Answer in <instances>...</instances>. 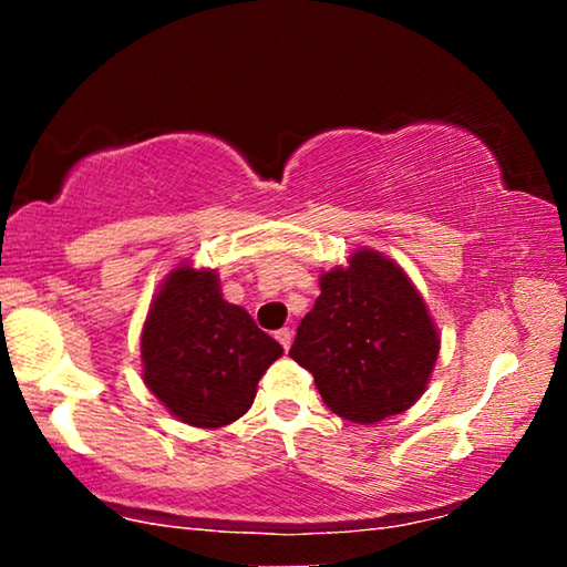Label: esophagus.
Segmentation results:
<instances>
[{"mask_svg":"<svg viewBox=\"0 0 567 567\" xmlns=\"http://www.w3.org/2000/svg\"><path fill=\"white\" fill-rule=\"evenodd\" d=\"M276 340H278V343L284 346V351H289V348H291V340H293V332H291L289 328H281V330L276 332Z\"/></svg>","mask_w":567,"mask_h":567,"instance_id":"esophagus-1","label":"esophagus"}]
</instances>
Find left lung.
<instances>
[{
	"label": "left lung",
	"mask_w": 567,
	"mask_h": 567,
	"mask_svg": "<svg viewBox=\"0 0 567 567\" xmlns=\"http://www.w3.org/2000/svg\"><path fill=\"white\" fill-rule=\"evenodd\" d=\"M289 355L315 377L324 405L353 423L405 413L439 359V330L398 262L355 250L320 278Z\"/></svg>",
	"instance_id": "1"
}]
</instances>
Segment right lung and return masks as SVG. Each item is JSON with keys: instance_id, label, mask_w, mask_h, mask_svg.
<instances>
[{"instance_id": "obj_1", "label": "right lung", "mask_w": 567, "mask_h": 567, "mask_svg": "<svg viewBox=\"0 0 567 567\" xmlns=\"http://www.w3.org/2000/svg\"><path fill=\"white\" fill-rule=\"evenodd\" d=\"M284 348L221 297L216 270L181 266L165 278L142 330L144 384L177 421L221 429L250 410Z\"/></svg>"}]
</instances>
